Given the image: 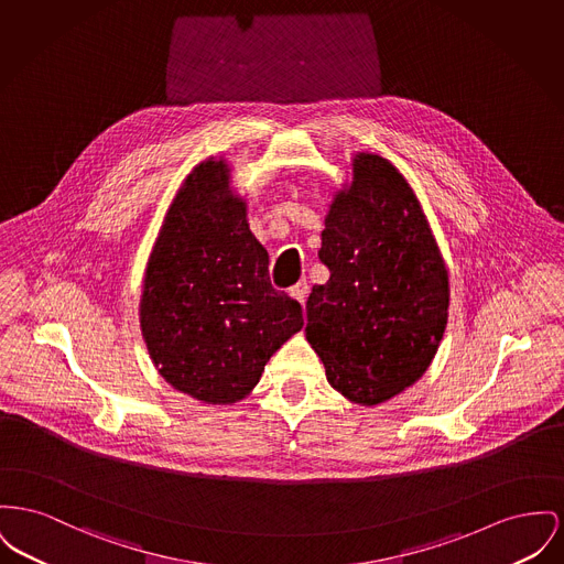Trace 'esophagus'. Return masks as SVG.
Wrapping results in <instances>:
<instances>
[{"label": "esophagus", "instance_id": "obj_1", "mask_svg": "<svg viewBox=\"0 0 564 564\" xmlns=\"http://www.w3.org/2000/svg\"><path fill=\"white\" fill-rule=\"evenodd\" d=\"M290 294H292V299L299 300L300 304L304 306L306 296H308V283H306V281H300V283H296V285L290 290Z\"/></svg>", "mask_w": 564, "mask_h": 564}]
</instances>
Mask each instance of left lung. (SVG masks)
Listing matches in <instances>:
<instances>
[{
  "label": "left lung",
  "instance_id": "obj_1",
  "mask_svg": "<svg viewBox=\"0 0 564 564\" xmlns=\"http://www.w3.org/2000/svg\"><path fill=\"white\" fill-rule=\"evenodd\" d=\"M306 302V340L332 388L377 406L422 379L447 326L449 274L424 208L390 160L360 151L334 192Z\"/></svg>",
  "mask_w": 564,
  "mask_h": 564
}]
</instances>
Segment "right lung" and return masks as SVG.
Here are the masks:
<instances>
[{"mask_svg":"<svg viewBox=\"0 0 564 564\" xmlns=\"http://www.w3.org/2000/svg\"><path fill=\"white\" fill-rule=\"evenodd\" d=\"M149 358L167 383L204 404H234L302 330V306L268 279L232 167L208 158L181 183L144 268L138 304Z\"/></svg>","mask_w":564,"mask_h":564,"instance_id":"obj_1","label":"right lung"}]
</instances>
